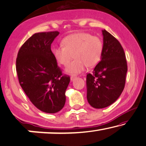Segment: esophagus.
I'll list each match as a JSON object with an SVG mask.
<instances>
[{
	"mask_svg": "<svg viewBox=\"0 0 146 146\" xmlns=\"http://www.w3.org/2000/svg\"><path fill=\"white\" fill-rule=\"evenodd\" d=\"M70 79H71V81H73L74 80L76 79V77H75V76H72V77H71Z\"/></svg>",
	"mask_w": 146,
	"mask_h": 146,
	"instance_id": "obj_1",
	"label": "esophagus"
}]
</instances>
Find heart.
<instances>
[{
	"label": "heart",
	"instance_id": "obj_1",
	"mask_svg": "<svg viewBox=\"0 0 146 146\" xmlns=\"http://www.w3.org/2000/svg\"><path fill=\"white\" fill-rule=\"evenodd\" d=\"M64 47H56L53 53L57 62L67 65L73 59H75L65 69L69 74H77L88 67H93L100 61L103 44L101 40L88 33L78 32L65 37L62 41Z\"/></svg>",
	"mask_w": 146,
	"mask_h": 146
}]
</instances>
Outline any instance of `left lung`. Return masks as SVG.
<instances>
[{
    "mask_svg": "<svg viewBox=\"0 0 146 146\" xmlns=\"http://www.w3.org/2000/svg\"><path fill=\"white\" fill-rule=\"evenodd\" d=\"M103 48L100 61L87 75V98L94 108L111 105L124 90L128 68L120 42L106 30H102Z\"/></svg>",
    "mask_w": 146,
    "mask_h": 146,
    "instance_id": "8db88e82",
    "label": "left lung"
}]
</instances>
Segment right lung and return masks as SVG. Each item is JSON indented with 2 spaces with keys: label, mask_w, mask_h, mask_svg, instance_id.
<instances>
[{
  "label": "right lung",
  "mask_w": 146,
  "mask_h": 146,
  "mask_svg": "<svg viewBox=\"0 0 146 146\" xmlns=\"http://www.w3.org/2000/svg\"><path fill=\"white\" fill-rule=\"evenodd\" d=\"M59 32L36 33L20 48L16 58L20 85L41 111L56 113L65 105L70 77L63 75L51 50Z\"/></svg>",
  "instance_id": "right-lung-1"
}]
</instances>
